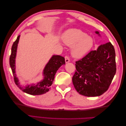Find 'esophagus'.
<instances>
[{
    "mask_svg": "<svg viewBox=\"0 0 126 126\" xmlns=\"http://www.w3.org/2000/svg\"><path fill=\"white\" fill-rule=\"evenodd\" d=\"M64 58H65V62H66V63H69L70 62V59H69V57H68L67 56H66Z\"/></svg>",
    "mask_w": 126,
    "mask_h": 126,
    "instance_id": "1",
    "label": "esophagus"
}]
</instances>
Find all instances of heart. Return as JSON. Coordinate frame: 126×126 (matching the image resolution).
Segmentation results:
<instances>
[{
	"label": "heart",
	"instance_id": "b5f03b06",
	"mask_svg": "<svg viewBox=\"0 0 126 126\" xmlns=\"http://www.w3.org/2000/svg\"><path fill=\"white\" fill-rule=\"evenodd\" d=\"M63 43L72 47V54L77 58L85 55L93 45V39L79 29H71L64 32L62 36Z\"/></svg>",
	"mask_w": 126,
	"mask_h": 126
}]
</instances>
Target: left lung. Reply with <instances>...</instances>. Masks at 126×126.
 <instances>
[{
  "instance_id": "left-lung-1",
  "label": "left lung",
  "mask_w": 126,
  "mask_h": 126,
  "mask_svg": "<svg viewBox=\"0 0 126 126\" xmlns=\"http://www.w3.org/2000/svg\"><path fill=\"white\" fill-rule=\"evenodd\" d=\"M75 66L72 80L77 92L87 97L100 96L108 89L116 72L113 45L110 42L99 45L76 61Z\"/></svg>"
}]
</instances>
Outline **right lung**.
I'll use <instances>...</instances> for the list:
<instances>
[{
    "label": "right lung",
    "instance_id": "obj_1",
    "mask_svg": "<svg viewBox=\"0 0 126 126\" xmlns=\"http://www.w3.org/2000/svg\"><path fill=\"white\" fill-rule=\"evenodd\" d=\"M19 37L20 36H18L16 41L13 43L9 58L10 66L13 72L15 83L20 90L29 94L40 95L46 93L49 91L50 87L52 84L57 70H58L59 67L63 64H65V59L62 56L54 55L49 61L44 70V78L43 80L37 83L36 84L22 87L19 85L18 78L16 77L15 74V58L16 56L17 48Z\"/></svg>",
    "mask_w": 126,
    "mask_h": 126
}]
</instances>
